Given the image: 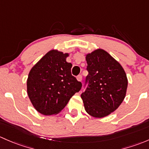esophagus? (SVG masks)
Returning <instances> with one entry per match:
<instances>
[{
  "label": "esophagus",
  "mask_w": 149,
  "mask_h": 149,
  "mask_svg": "<svg viewBox=\"0 0 149 149\" xmlns=\"http://www.w3.org/2000/svg\"><path fill=\"white\" fill-rule=\"evenodd\" d=\"M77 79L79 82H81V81H82V75H78V76L77 77Z\"/></svg>",
  "instance_id": "1"
}]
</instances>
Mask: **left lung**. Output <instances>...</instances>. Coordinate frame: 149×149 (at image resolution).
<instances>
[{
    "instance_id": "left-lung-1",
    "label": "left lung",
    "mask_w": 149,
    "mask_h": 149,
    "mask_svg": "<svg viewBox=\"0 0 149 149\" xmlns=\"http://www.w3.org/2000/svg\"><path fill=\"white\" fill-rule=\"evenodd\" d=\"M88 82L81 95L84 107L93 117L101 118L114 112L122 103L128 79L121 64L110 54L97 49L85 55Z\"/></svg>"
}]
</instances>
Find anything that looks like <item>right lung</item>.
Segmentation results:
<instances>
[{"label": "right lung", "instance_id": "right-lung-1", "mask_svg": "<svg viewBox=\"0 0 149 149\" xmlns=\"http://www.w3.org/2000/svg\"><path fill=\"white\" fill-rule=\"evenodd\" d=\"M68 53L57 49L47 52L29 73L27 94L33 108L44 116L60 113L82 83L71 74Z\"/></svg>", "mask_w": 149, "mask_h": 149}]
</instances>
